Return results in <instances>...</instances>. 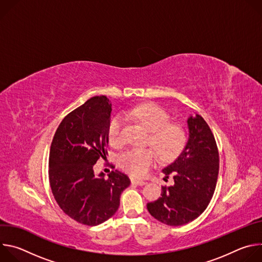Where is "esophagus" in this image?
<instances>
[{"label": "esophagus", "mask_w": 262, "mask_h": 262, "mask_svg": "<svg viewBox=\"0 0 262 262\" xmlns=\"http://www.w3.org/2000/svg\"><path fill=\"white\" fill-rule=\"evenodd\" d=\"M132 183L137 184V185H145V184H146V181L140 180V179H134V178H132Z\"/></svg>", "instance_id": "obj_1"}]
</instances>
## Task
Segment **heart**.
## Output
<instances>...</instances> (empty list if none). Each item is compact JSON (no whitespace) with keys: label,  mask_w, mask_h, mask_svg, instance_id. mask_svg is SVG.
I'll return each mask as SVG.
<instances>
[{"label":"heart","mask_w":262,"mask_h":262,"mask_svg":"<svg viewBox=\"0 0 262 262\" xmlns=\"http://www.w3.org/2000/svg\"><path fill=\"white\" fill-rule=\"evenodd\" d=\"M125 116L151 132L149 143L159 152L162 160L176 159L186 143L184 128L171 123L168 112L156 103H145L125 112ZM107 137L111 145L121 147L125 143L124 119L116 115L110 120ZM156 151V152H157ZM152 148H132L120 156L121 168L135 177H144L159 162V155Z\"/></svg>","instance_id":"obj_1"}]
</instances>
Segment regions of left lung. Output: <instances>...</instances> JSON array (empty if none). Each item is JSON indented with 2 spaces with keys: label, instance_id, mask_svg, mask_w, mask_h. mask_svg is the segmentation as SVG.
Listing matches in <instances>:
<instances>
[{
  "label": "left lung",
  "instance_id": "1",
  "mask_svg": "<svg viewBox=\"0 0 262 262\" xmlns=\"http://www.w3.org/2000/svg\"><path fill=\"white\" fill-rule=\"evenodd\" d=\"M189 140L183 151L163 169L174 184L162 186V194L147 209L155 219L169 226H181L197 219L208 206L219 175V150L214 136L200 116L188 119Z\"/></svg>",
  "mask_w": 262,
  "mask_h": 262
}]
</instances>
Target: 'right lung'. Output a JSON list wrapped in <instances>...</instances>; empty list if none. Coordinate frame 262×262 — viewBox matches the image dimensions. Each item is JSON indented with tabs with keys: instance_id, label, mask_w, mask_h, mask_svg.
<instances>
[{
	"instance_id": "add662e5",
	"label": "right lung",
	"mask_w": 262,
	"mask_h": 262,
	"mask_svg": "<svg viewBox=\"0 0 262 262\" xmlns=\"http://www.w3.org/2000/svg\"><path fill=\"white\" fill-rule=\"evenodd\" d=\"M112 104L94 96L67 114L52 141L49 161L51 190L59 207L72 220L96 226L113 216L130 180L115 170L108 178L94 175L93 166L107 155Z\"/></svg>"
}]
</instances>
